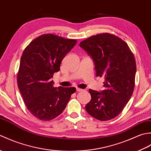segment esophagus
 I'll use <instances>...</instances> for the list:
<instances>
[{
	"mask_svg": "<svg viewBox=\"0 0 151 151\" xmlns=\"http://www.w3.org/2000/svg\"><path fill=\"white\" fill-rule=\"evenodd\" d=\"M76 91H83V89H81V88H76Z\"/></svg>",
	"mask_w": 151,
	"mask_h": 151,
	"instance_id": "obj_1",
	"label": "esophagus"
}]
</instances>
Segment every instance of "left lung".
I'll return each instance as SVG.
<instances>
[{
    "label": "left lung",
    "mask_w": 151,
    "mask_h": 151,
    "mask_svg": "<svg viewBox=\"0 0 151 151\" xmlns=\"http://www.w3.org/2000/svg\"><path fill=\"white\" fill-rule=\"evenodd\" d=\"M80 46L93 60L96 76L105 78L104 90L89 89L91 99L86 110L99 121L112 119L133 93L136 72L134 54L125 41L109 33L92 36L81 41Z\"/></svg>",
    "instance_id": "8db88e82"
}]
</instances>
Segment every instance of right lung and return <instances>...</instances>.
I'll use <instances>...</instances> for the list:
<instances>
[{
  "mask_svg": "<svg viewBox=\"0 0 151 151\" xmlns=\"http://www.w3.org/2000/svg\"><path fill=\"white\" fill-rule=\"evenodd\" d=\"M77 43L52 34H43L25 48L17 75V86L30 113L41 121L56 118L65 110L74 87L54 88L51 78Z\"/></svg>",
  "mask_w": 151,
  "mask_h": 151,
  "instance_id": "1",
  "label": "right lung"
}]
</instances>
